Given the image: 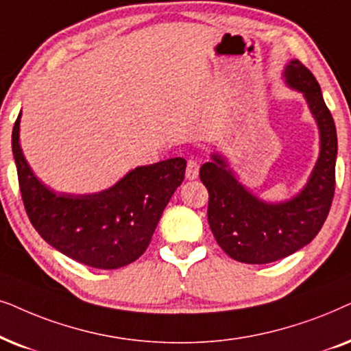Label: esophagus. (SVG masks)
<instances>
[{
    "mask_svg": "<svg viewBox=\"0 0 351 351\" xmlns=\"http://www.w3.org/2000/svg\"><path fill=\"white\" fill-rule=\"evenodd\" d=\"M199 175V163L195 160H188V165H186V178L189 181L195 180Z\"/></svg>",
    "mask_w": 351,
    "mask_h": 351,
    "instance_id": "obj_1",
    "label": "esophagus"
}]
</instances>
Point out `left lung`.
<instances>
[{
  "instance_id": "obj_1",
  "label": "left lung",
  "mask_w": 351,
  "mask_h": 351,
  "mask_svg": "<svg viewBox=\"0 0 351 351\" xmlns=\"http://www.w3.org/2000/svg\"><path fill=\"white\" fill-rule=\"evenodd\" d=\"M282 78L305 97L319 132V156L300 193L282 202H266L241 183L226 157L218 152L200 167V181L208 189L207 215L215 239L241 263H271L310 244L334 199L337 132L319 83L297 59L286 64Z\"/></svg>"
}]
</instances>
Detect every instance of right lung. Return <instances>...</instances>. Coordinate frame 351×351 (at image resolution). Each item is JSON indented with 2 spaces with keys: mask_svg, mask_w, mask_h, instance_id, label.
Listing matches in <instances>:
<instances>
[{
  "mask_svg": "<svg viewBox=\"0 0 351 351\" xmlns=\"http://www.w3.org/2000/svg\"><path fill=\"white\" fill-rule=\"evenodd\" d=\"M21 115L12 128V154L23 205L38 234L60 254L93 268L117 269L138 260L183 183L184 158L136 167L101 193H58L36 178L23 157Z\"/></svg>",
  "mask_w": 351,
  "mask_h": 351,
  "instance_id": "right-lung-1",
  "label": "right lung"
}]
</instances>
